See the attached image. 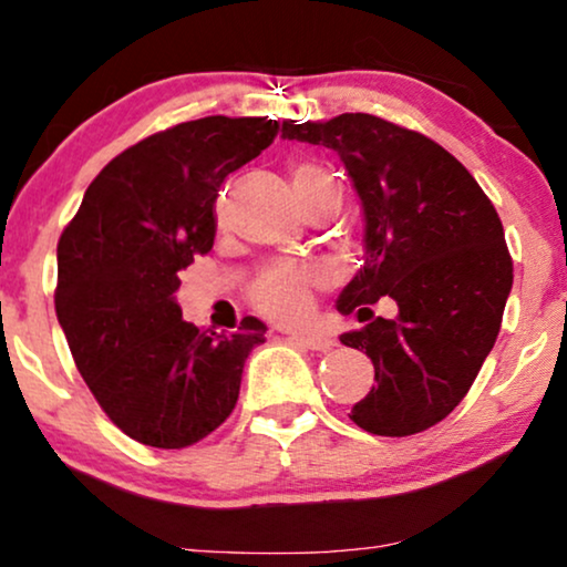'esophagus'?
<instances>
[{"mask_svg": "<svg viewBox=\"0 0 567 567\" xmlns=\"http://www.w3.org/2000/svg\"><path fill=\"white\" fill-rule=\"evenodd\" d=\"M290 343L301 346V349H309V351H327L336 346V340L324 336V332H296V336H290Z\"/></svg>", "mask_w": 567, "mask_h": 567, "instance_id": "esophagus-1", "label": "esophagus"}]
</instances>
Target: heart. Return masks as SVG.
I'll return each instance as SVG.
<instances>
[{
  "label": "heart",
  "instance_id": "b5f03b06",
  "mask_svg": "<svg viewBox=\"0 0 567 567\" xmlns=\"http://www.w3.org/2000/svg\"><path fill=\"white\" fill-rule=\"evenodd\" d=\"M290 179L292 187H296L298 200L303 203V208L309 214L319 208H327L336 214L340 208L343 184H340V179L330 168L311 161L292 163ZM317 271L306 264H271L250 282L248 301L254 303V309L277 319V322H298L311 309V290L317 285Z\"/></svg>",
  "mask_w": 567,
  "mask_h": 567
}]
</instances>
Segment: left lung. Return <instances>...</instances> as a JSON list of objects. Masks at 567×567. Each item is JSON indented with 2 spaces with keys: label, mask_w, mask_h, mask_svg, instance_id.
<instances>
[{
  "label": "left lung",
  "mask_w": 567,
  "mask_h": 567,
  "mask_svg": "<svg viewBox=\"0 0 567 567\" xmlns=\"http://www.w3.org/2000/svg\"><path fill=\"white\" fill-rule=\"evenodd\" d=\"M282 136L336 150L364 208L367 264L338 311L371 322L340 343L372 359L378 385L351 420L391 439L427 431L465 399L499 336L513 290L499 214L439 142L378 115L282 121ZM380 297L394 298L399 318L373 317Z\"/></svg>",
  "instance_id": "obj_1"
}]
</instances>
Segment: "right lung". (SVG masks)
<instances>
[{"mask_svg":"<svg viewBox=\"0 0 567 567\" xmlns=\"http://www.w3.org/2000/svg\"><path fill=\"white\" fill-rule=\"evenodd\" d=\"M271 118L184 121L115 155L58 243L54 311L102 412L128 439L187 449L229 417L266 324L184 322L179 271L214 248L224 179L271 145Z\"/></svg>","mask_w":567,"mask_h":567,"instance_id":"1","label":"right lung"}]
</instances>
